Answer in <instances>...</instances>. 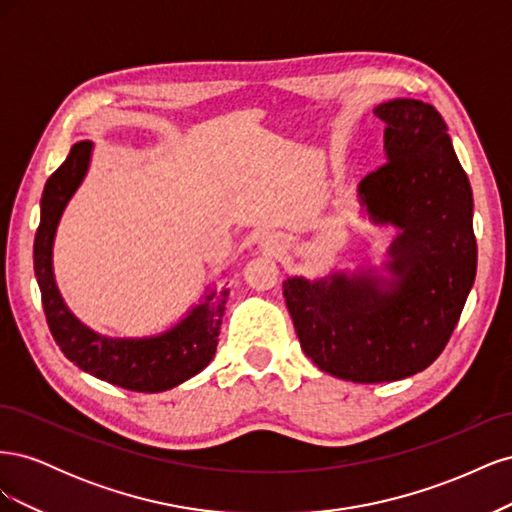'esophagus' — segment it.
<instances>
[{
	"mask_svg": "<svg viewBox=\"0 0 512 512\" xmlns=\"http://www.w3.org/2000/svg\"><path fill=\"white\" fill-rule=\"evenodd\" d=\"M262 247H265L267 254H280V252L284 250V241H280L277 237L269 235V237L262 239Z\"/></svg>",
	"mask_w": 512,
	"mask_h": 512,
	"instance_id": "1",
	"label": "esophagus"
}]
</instances>
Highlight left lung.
Returning <instances> with one entry per match:
<instances>
[{"mask_svg": "<svg viewBox=\"0 0 512 512\" xmlns=\"http://www.w3.org/2000/svg\"><path fill=\"white\" fill-rule=\"evenodd\" d=\"M374 115L386 126V164L359 183V200L371 222L399 230L386 262L395 280L367 269L284 282L303 352L361 384L408 378L436 361L476 277L472 188L442 115L410 98Z\"/></svg>", "mask_w": 512, "mask_h": 512, "instance_id": "8db88e82", "label": "left lung"}]
</instances>
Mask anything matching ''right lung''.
<instances>
[{
  "label": "right lung",
  "mask_w": 512,
  "mask_h": 512,
  "mask_svg": "<svg viewBox=\"0 0 512 512\" xmlns=\"http://www.w3.org/2000/svg\"><path fill=\"white\" fill-rule=\"evenodd\" d=\"M89 141L72 145L70 156L42 192L40 226L34 241V271L46 322L57 346L87 374L136 393H160L203 371L218 348L228 288L211 292L173 329L156 337L111 339L76 320L55 286L53 239L68 200L79 188L91 158Z\"/></svg>",
  "instance_id": "1"
}]
</instances>
